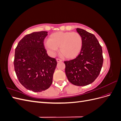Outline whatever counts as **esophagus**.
I'll return each mask as SVG.
<instances>
[{
  "mask_svg": "<svg viewBox=\"0 0 121 121\" xmlns=\"http://www.w3.org/2000/svg\"><path fill=\"white\" fill-rule=\"evenodd\" d=\"M56 61H57V63H59V62L62 61L63 60H62L60 59V58H56Z\"/></svg>",
  "mask_w": 121,
  "mask_h": 121,
  "instance_id": "obj_1",
  "label": "esophagus"
}]
</instances>
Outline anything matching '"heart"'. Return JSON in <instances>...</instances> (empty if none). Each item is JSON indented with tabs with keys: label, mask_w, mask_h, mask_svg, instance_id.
I'll use <instances>...</instances> for the list:
<instances>
[{
	"label": "heart",
	"mask_w": 121,
	"mask_h": 121,
	"mask_svg": "<svg viewBox=\"0 0 121 121\" xmlns=\"http://www.w3.org/2000/svg\"><path fill=\"white\" fill-rule=\"evenodd\" d=\"M82 44V38L77 32H58L50 35L44 46L50 56H54L60 47L64 57L72 59L80 54Z\"/></svg>",
	"instance_id": "obj_1"
}]
</instances>
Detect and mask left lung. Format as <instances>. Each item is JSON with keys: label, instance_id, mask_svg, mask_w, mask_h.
<instances>
[{"label": "left lung", "instance_id": "obj_1", "mask_svg": "<svg viewBox=\"0 0 121 121\" xmlns=\"http://www.w3.org/2000/svg\"><path fill=\"white\" fill-rule=\"evenodd\" d=\"M82 38V47L78 56L65 61V73L69 82L76 86H86L95 81L103 64L102 47L93 34L77 28Z\"/></svg>", "mask_w": 121, "mask_h": 121}]
</instances>
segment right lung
<instances>
[{
	"label": "right lung",
	"mask_w": 121,
	"mask_h": 121,
	"mask_svg": "<svg viewBox=\"0 0 121 121\" xmlns=\"http://www.w3.org/2000/svg\"><path fill=\"white\" fill-rule=\"evenodd\" d=\"M47 33L40 31L26 35L15 49L13 65L17 78L24 87L34 92L50 86L57 65L56 58L48 56L44 46Z\"/></svg>",
	"instance_id": "1"
}]
</instances>
